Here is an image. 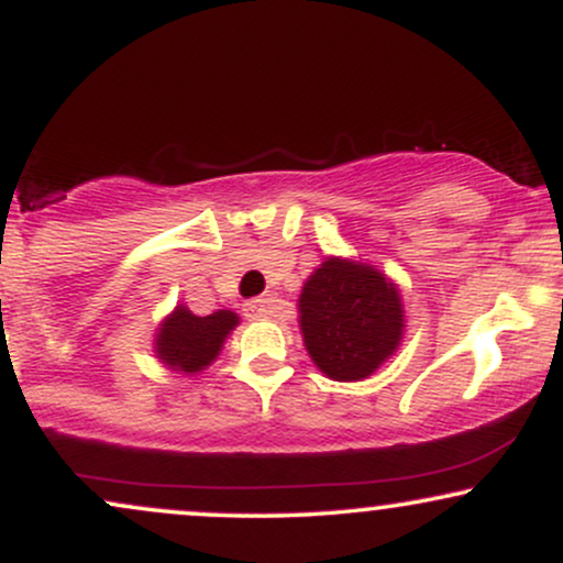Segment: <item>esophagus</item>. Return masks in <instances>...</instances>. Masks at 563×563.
I'll list each match as a JSON object with an SVG mask.
<instances>
[{"mask_svg": "<svg viewBox=\"0 0 563 563\" xmlns=\"http://www.w3.org/2000/svg\"><path fill=\"white\" fill-rule=\"evenodd\" d=\"M273 294H267V296H260V299H251V301H245L243 303V312H245V318L249 320H264L269 314V309H273Z\"/></svg>", "mask_w": 563, "mask_h": 563, "instance_id": "1", "label": "esophagus"}]
</instances>
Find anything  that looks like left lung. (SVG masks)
I'll list each match as a JSON object with an SVG mask.
<instances>
[{
    "label": "left lung",
    "instance_id": "1",
    "mask_svg": "<svg viewBox=\"0 0 563 563\" xmlns=\"http://www.w3.org/2000/svg\"><path fill=\"white\" fill-rule=\"evenodd\" d=\"M299 328L320 373L363 380L402 344V294L373 264L328 256L303 283Z\"/></svg>",
    "mask_w": 563,
    "mask_h": 563
}]
</instances>
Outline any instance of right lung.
Returning <instances> with one entry per match:
<instances>
[{"mask_svg":"<svg viewBox=\"0 0 563 563\" xmlns=\"http://www.w3.org/2000/svg\"><path fill=\"white\" fill-rule=\"evenodd\" d=\"M238 322L241 318L230 309H217V312L200 318L185 303H177L161 320L156 339H153V352H156L158 363H164L169 371L183 373V376H198L217 363L224 341L235 331Z\"/></svg>","mask_w":563,"mask_h":563,"instance_id":"obj_1","label":"right lung"}]
</instances>
